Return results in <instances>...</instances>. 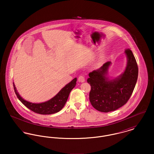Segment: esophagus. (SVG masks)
I'll return each mask as SVG.
<instances>
[{
  "label": "esophagus",
  "mask_w": 154,
  "mask_h": 154,
  "mask_svg": "<svg viewBox=\"0 0 154 154\" xmlns=\"http://www.w3.org/2000/svg\"><path fill=\"white\" fill-rule=\"evenodd\" d=\"M78 80L80 82H84L85 81V78L84 77L83 75H80L78 79Z\"/></svg>",
  "instance_id": "obj_1"
}]
</instances>
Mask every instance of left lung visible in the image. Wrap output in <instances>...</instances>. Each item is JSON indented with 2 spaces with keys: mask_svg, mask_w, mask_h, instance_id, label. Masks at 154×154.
<instances>
[{
  "mask_svg": "<svg viewBox=\"0 0 154 154\" xmlns=\"http://www.w3.org/2000/svg\"><path fill=\"white\" fill-rule=\"evenodd\" d=\"M127 58L124 71L114 79L108 76L111 64L107 62L100 68L89 73L87 82L91 85L89 100L92 106L100 112L117 110L128 101L138 77V66L133 52L126 50Z\"/></svg>",
  "mask_w": 154,
  "mask_h": 154,
  "instance_id": "obj_1",
  "label": "left lung"
}]
</instances>
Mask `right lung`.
I'll return each mask as SVG.
<instances>
[{"label":"right lung","instance_id":"1","mask_svg":"<svg viewBox=\"0 0 154 154\" xmlns=\"http://www.w3.org/2000/svg\"><path fill=\"white\" fill-rule=\"evenodd\" d=\"M76 81L77 78L74 79L50 100L40 103L30 102L25 100L18 94L14 82L13 87L16 95L23 105L36 113L46 115L58 112L62 109L66 104L71 91L76 85Z\"/></svg>","mask_w":154,"mask_h":154}]
</instances>
